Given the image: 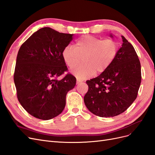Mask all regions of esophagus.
<instances>
[{
    "instance_id": "1",
    "label": "esophagus",
    "mask_w": 155,
    "mask_h": 155,
    "mask_svg": "<svg viewBox=\"0 0 155 155\" xmlns=\"http://www.w3.org/2000/svg\"><path fill=\"white\" fill-rule=\"evenodd\" d=\"M81 82H82V81L79 80V79H77V80H76V84H77V85H78V84H79V83H81Z\"/></svg>"
}]
</instances>
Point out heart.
I'll use <instances>...</instances> for the list:
<instances>
[{
	"mask_svg": "<svg viewBox=\"0 0 155 155\" xmlns=\"http://www.w3.org/2000/svg\"><path fill=\"white\" fill-rule=\"evenodd\" d=\"M119 48L118 43L112 39H101L84 35L77 40L74 47L68 45L62 51V58L70 69L77 66L82 59L83 64L72 70L78 79H83L101 74L114 61Z\"/></svg>",
	"mask_w": 155,
	"mask_h": 155,
	"instance_id": "1",
	"label": "heart"
}]
</instances>
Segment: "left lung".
I'll list each match as a JSON object with an SVG mask.
<instances>
[{
    "mask_svg": "<svg viewBox=\"0 0 155 155\" xmlns=\"http://www.w3.org/2000/svg\"><path fill=\"white\" fill-rule=\"evenodd\" d=\"M121 38V47L110 66L86 81L88 90L84 96L85 104L92 113L104 118L116 116L127 109L137 98L141 83L137 54L124 36Z\"/></svg>",
    "mask_w": 155,
    "mask_h": 155,
    "instance_id": "left-lung-1",
    "label": "left lung"
}]
</instances>
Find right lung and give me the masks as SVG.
Listing matches in <instances>:
<instances>
[{"mask_svg":"<svg viewBox=\"0 0 155 155\" xmlns=\"http://www.w3.org/2000/svg\"><path fill=\"white\" fill-rule=\"evenodd\" d=\"M72 36L45 27L34 33L18 51L13 76L17 96L37 118L48 120L61 113L67 92L76 85V79L70 74L57 79L68 70L61 53Z\"/></svg>","mask_w":155,"mask_h":155,"instance_id":"add662e5","label":"right lung"}]
</instances>
